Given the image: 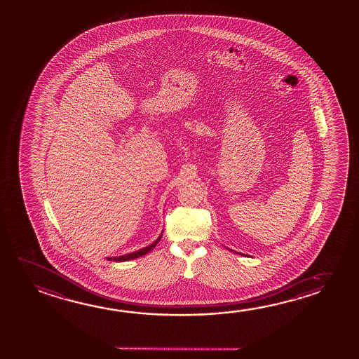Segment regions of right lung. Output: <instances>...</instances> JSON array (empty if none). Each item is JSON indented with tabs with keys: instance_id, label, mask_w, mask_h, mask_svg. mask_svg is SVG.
<instances>
[{
	"instance_id": "obj_1",
	"label": "right lung",
	"mask_w": 359,
	"mask_h": 359,
	"mask_svg": "<svg viewBox=\"0 0 359 359\" xmlns=\"http://www.w3.org/2000/svg\"><path fill=\"white\" fill-rule=\"evenodd\" d=\"M160 239H161V236H159L156 241H154L153 244H150L149 247L142 248L140 250H137V252H134V253L126 254V255H121V257H115V258H107L109 260H114V262H128V260H131V259L139 258V257H142V255H145V254L149 253L151 249L156 247V244L159 243Z\"/></svg>"
}]
</instances>
